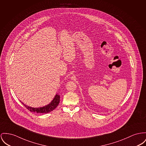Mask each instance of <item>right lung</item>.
Masks as SVG:
<instances>
[{
  "mask_svg": "<svg viewBox=\"0 0 146 146\" xmlns=\"http://www.w3.org/2000/svg\"><path fill=\"white\" fill-rule=\"evenodd\" d=\"M60 102V95L56 94L55 95L52 101L48 104V105L42 107H38V108H34V107H29L27 106L26 105L24 104L21 102L24 106L26 107L30 111L35 112V113H47L53 111L56 107L58 106V104Z\"/></svg>",
  "mask_w": 146,
  "mask_h": 146,
  "instance_id": "obj_1",
  "label": "right lung"
}]
</instances>
